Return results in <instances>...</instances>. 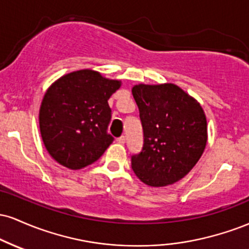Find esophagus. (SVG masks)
Returning <instances> with one entry per match:
<instances>
[{
	"label": "esophagus",
	"mask_w": 249,
	"mask_h": 249,
	"mask_svg": "<svg viewBox=\"0 0 249 249\" xmlns=\"http://www.w3.org/2000/svg\"><path fill=\"white\" fill-rule=\"evenodd\" d=\"M117 142H118V144H124V142H125V137L124 136H121V137H119V138H117Z\"/></svg>",
	"instance_id": "obj_1"
}]
</instances>
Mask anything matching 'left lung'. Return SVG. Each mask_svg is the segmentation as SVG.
<instances>
[{"mask_svg": "<svg viewBox=\"0 0 249 249\" xmlns=\"http://www.w3.org/2000/svg\"><path fill=\"white\" fill-rule=\"evenodd\" d=\"M132 95L139 108L144 144L131 167L144 184L161 187L184 178L207 142L204 110L177 85L138 84Z\"/></svg>", "mask_w": 249, "mask_h": 249, "instance_id": "left-lung-1", "label": "left lung"}]
</instances>
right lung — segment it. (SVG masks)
<instances>
[{
    "label": "right lung",
    "instance_id": "obj_1",
    "mask_svg": "<svg viewBox=\"0 0 249 249\" xmlns=\"http://www.w3.org/2000/svg\"><path fill=\"white\" fill-rule=\"evenodd\" d=\"M121 84L89 69L73 71L51 84L39 108V130L57 162L79 170L101 158L113 142L107 133V101Z\"/></svg>",
    "mask_w": 249,
    "mask_h": 249
}]
</instances>
